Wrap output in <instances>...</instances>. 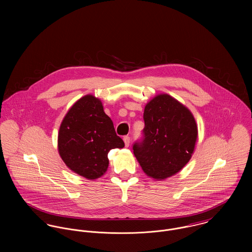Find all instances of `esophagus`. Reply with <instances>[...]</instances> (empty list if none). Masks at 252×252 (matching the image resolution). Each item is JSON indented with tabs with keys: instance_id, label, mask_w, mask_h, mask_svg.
<instances>
[{
	"instance_id": "1",
	"label": "esophagus",
	"mask_w": 252,
	"mask_h": 252,
	"mask_svg": "<svg viewBox=\"0 0 252 252\" xmlns=\"http://www.w3.org/2000/svg\"><path fill=\"white\" fill-rule=\"evenodd\" d=\"M123 141H124L125 146H126V147H128V146H129V144H130V137H128V136L124 137V138H123Z\"/></svg>"
}]
</instances>
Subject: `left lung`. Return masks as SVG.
<instances>
[{"mask_svg":"<svg viewBox=\"0 0 252 252\" xmlns=\"http://www.w3.org/2000/svg\"><path fill=\"white\" fill-rule=\"evenodd\" d=\"M144 138L134 154L144 174L164 180L189 162L198 140V126L190 109L169 94H159L144 107Z\"/></svg>","mask_w":252,"mask_h":252,"instance_id":"obj_1","label":"left lung"}]
</instances>
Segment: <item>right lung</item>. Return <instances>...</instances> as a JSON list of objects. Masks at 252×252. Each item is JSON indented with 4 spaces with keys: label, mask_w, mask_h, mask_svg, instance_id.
<instances>
[{
    "label": "right lung",
    "mask_w": 252,
    "mask_h": 252,
    "mask_svg": "<svg viewBox=\"0 0 252 252\" xmlns=\"http://www.w3.org/2000/svg\"><path fill=\"white\" fill-rule=\"evenodd\" d=\"M124 143L104 111L102 101L88 94L77 100L64 116L58 132V152L66 166L89 180L105 175L110 149Z\"/></svg>",
    "instance_id": "right-lung-1"
}]
</instances>
